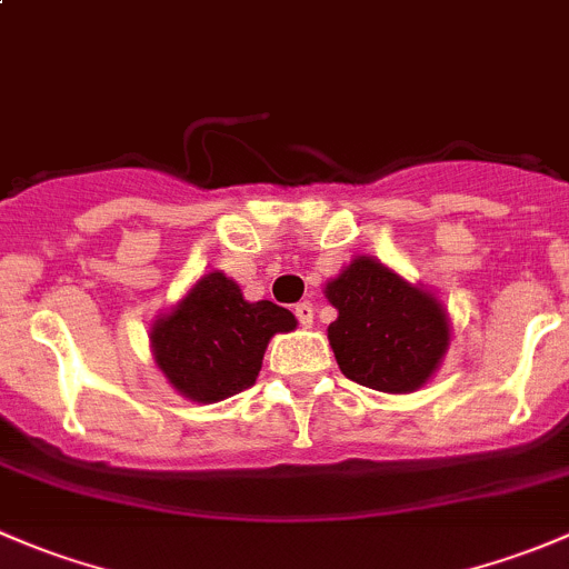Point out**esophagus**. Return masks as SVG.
I'll return each mask as SVG.
<instances>
[{"label": "esophagus", "mask_w": 569, "mask_h": 569, "mask_svg": "<svg viewBox=\"0 0 569 569\" xmlns=\"http://www.w3.org/2000/svg\"><path fill=\"white\" fill-rule=\"evenodd\" d=\"M297 319H300L302 327H311L313 325V317H317V311H313V302H300V306L295 308Z\"/></svg>", "instance_id": "1"}]
</instances>
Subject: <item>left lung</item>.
Returning a JSON list of instances; mask_svg holds the SVG:
<instances>
[{
	"instance_id": "8db88e82",
	"label": "left lung",
	"mask_w": 569,
	"mask_h": 569,
	"mask_svg": "<svg viewBox=\"0 0 569 569\" xmlns=\"http://www.w3.org/2000/svg\"><path fill=\"white\" fill-rule=\"evenodd\" d=\"M338 311L327 338L343 375L380 393L427 386L451 343V321L432 289L371 256H355L325 283Z\"/></svg>"
}]
</instances>
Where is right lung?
<instances>
[{
  "label": "right lung",
  "instance_id": "right-lung-1",
  "mask_svg": "<svg viewBox=\"0 0 569 569\" xmlns=\"http://www.w3.org/2000/svg\"><path fill=\"white\" fill-rule=\"evenodd\" d=\"M295 327V313L269 300H244L237 280L211 269L151 321L148 341L176 393L214 405L252 386L269 338Z\"/></svg>",
  "mask_w": 569,
  "mask_h": 569
}]
</instances>
